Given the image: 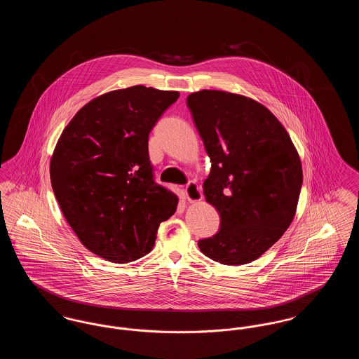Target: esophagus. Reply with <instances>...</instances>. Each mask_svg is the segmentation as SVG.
I'll use <instances>...</instances> for the list:
<instances>
[{
  "instance_id": "esophagus-1",
  "label": "esophagus",
  "mask_w": 359,
  "mask_h": 359,
  "mask_svg": "<svg viewBox=\"0 0 359 359\" xmlns=\"http://www.w3.org/2000/svg\"><path fill=\"white\" fill-rule=\"evenodd\" d=\"M186 195H187L188 202L191 203H196L203 199V194L201 188L198 187V184L194 182H189L186 186Z\"/></svg>"
}]
</instances>
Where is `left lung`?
Here are the masks:
<instances>
[{"instance_id": "obj_1", "label": "left lung", "mask_w": 359, "mask_h": 359, "mask_svg": "<svg viewBox=\"0 0 359 359\" xmlns=\"http://www.w3.org/2000/svg\"><path fill=\"white\" fill-rule=\"evenodd\" d=\"M187 104L211 160L205 202L221 229L198 246L223 265L262 256L294 218L303 170L288 132L255 100L221 90L189 94Z\"/></svg>"}]
</instances>
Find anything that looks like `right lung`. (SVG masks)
I'll list each match as a JSON object with an SVG mask.
<instances>
[{
    "instance_id": "add662e5",
    "label": "right lung",
    "mask_w": 359,
    "mask_h": 359,
    "mask_svg": "<svg viewBox=\"0 0 359 359\" xmlns=\"http://www.w3.org/2000/svg\"><path fill=\"white\" fill-rule=\"evenodd\" d=\"M177 91L132 86L91 100L59 137L50 163L60 210L86 249L116 264L148 255L177 196L156 184L148 137Z\"/></svg>"
}]
</instances>
